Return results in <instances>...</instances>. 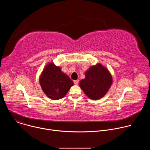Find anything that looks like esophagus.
<instances>
[{
	"label": "esophagus",
	"mask_w": 150,
	"mask_h": 150,
	"mask_svg": "<svg viewBox=\"0 0 150 150\" xmlns=\"http://www.w3.org/2000/svg\"><path fill=\"white\" fill-rule=\"evenodd\" d=\"M74 83L75 84V85H78L79 83V80L77 79V80H75L74 81Z\"/></svg>",
	"instance_id": "1"
}]
</instances>
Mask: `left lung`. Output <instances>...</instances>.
<instances>
[{
  "instance_id": "1",
  "label": "left lung",
  "mask_w": 150,
  "mask_h": 150,
  "mask_svg": "<svg viewBox=\"0 0 150 150\" xmlns=\"http://www.w3.org/2000/svg\"><path fill=\"white\" fill-rule=\"evenodd\" d=\"M85 75V78L80 81L79 85L85 94L93 100L103 97L112 83L109 71L100 64L91 67Z\"/></svg>"
}]
</instances>
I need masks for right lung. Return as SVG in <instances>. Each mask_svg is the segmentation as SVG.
<instances>
[{
	"label": "right lung",
	"mask_w": 150,
	"mask_h": 150,
	"mask_svg": "<svg viewBox=\"0 0 150 150\" xmlns=\"http://www.w3.org/2000/svg\"><path fill=\"white\" fill-rule=\"evenodd\" d=\"M40 83L45 93L53 100L63 98L74 85L69 76L53 63H49L42 71Z\"/></svg>",
	"instance_id": "1"
}]
</instances>
